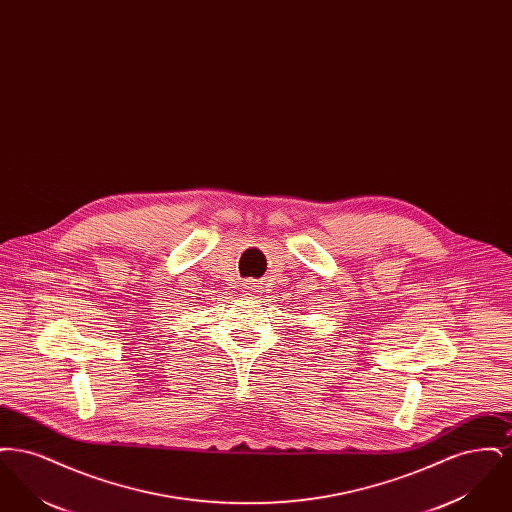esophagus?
Segmentation results:
<instances>
[{"label":"esophagus","mask_w":512,"mask_h":512,"mask_svg":"<svg viewBox=\"0 0 512 512\" xmlns=\"http://www.w3.org/2000/svg\"><path fill=\"white\" fill-rule=\"evenodd\" d=\"M263 293V288L259 284H255L253 280H247L244 286H242V295L245 297H253V299H259Z\"/></svg>","instance_id":"esophagus-1"}]
</instances>
